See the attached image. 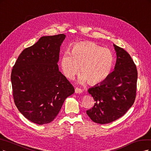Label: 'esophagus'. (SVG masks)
I'll use <instances>...</instances> for the list:
<instances>
[{
	"instance_id": "esophagus-1",
	"label": "esophagus",
	"mask_w": 151,
	"mask_h": 151,
	"mask_svg": "<svg viewBox=\"0 0 151 151\" xmlns=\"http://www.w3.org/2000/svg\"><path fill=\"white\" fill-rule=\"evenodd\" d=\"M75 93H82V91H83V90H81V89H80V88H75Z\"/></svg>"
}]
</instances>
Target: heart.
<instances>
[{
	"label": "heart",
	"mask_w": 151,
	"mask_h": 151,
	"mask_svg": "<svg viewBox=\"0 0 151 151\" xmlns=\"http://www.w3.org/2000/svg\"><path fill=\"white\" fill-rule=\"evenodd\" d=\"M63 73L68 78H73L79 70L78 82L86 81L96 85L105 81L109 76L114 63L112 52L106 48L90 42H78L69 52H65L61 58Z\"/></svg>",
	"instance_id": "heart-1"
}]
</instances>
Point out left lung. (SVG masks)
Wrapping results in <instances>:
<instances>
[{
    "instance_id": "left-lung-1",
    "label": "left lung",
    "mask_w": 151,
    "mask_h": 151,
    "mask_svg": "<svg viewBox=\"0 0 151 151\" xmlns=\"http://www.w3.org/2000/svg\"><path fill=\"white\" fill-rule=\"evenodd\" d=\"M116 55L114 71L105 81L88 90L95 100L86 111L95 123L109 124L122 116L134 103L137 71L129 53L114 45Z\"/></svg>"
}]
</instances>
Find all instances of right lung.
I'll return each instance as SVG.
<instances>
[{"label":"right lung","instance_id":"right-lung-1","mask_svg":"<svg viewBox=\"0 0 151 151\" xmlns=\"http://www.w3.org/2000/svg\"><path fill=\"white\" fill-rule=\"evenodd\" d=\"M64 34L42 36L24 50L13 66V97L19 111L39 125L55 119L74 87L59 71L60 46Z\"/></svg>","mask_w":151,"mask_h":151}]
</instances>
